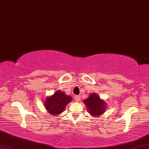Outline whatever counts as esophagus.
<instances>
[{
  "label": "esophagus",
  "instance_id": "esophagus-1",
  "mask_svg": "<svg viewBox=\"0 0 149 149\" xmlns=\"http://www.w3.org/2000/svg\"><path fill=\"white\" fill-rule=\"evenodd\" d=\"M74 100L76 102H79V101L80 100V96H79V95H75L74 96Z\"/></svg>",
  "mask_w": 149,
  "mask_h": 149
}]
</instances>
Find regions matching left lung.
<instances>
[{
    "mask_svg": "<svg viewBox=\"0 0 149 149\" xmlns=\"http://www.w3.org/2000/svg\"><path fill=\"white\" fill-rule=\"evenodd\" d=\"M84 102L88 108V112L95 117L100 116L106 110L105 102L95 93L89 95V97L84 100Z\"/></svg>",
    "mask_w": 149,
    "mask_h": 149,
    "instance_id": "1",
    "label": "left lung"
}]
</instances>
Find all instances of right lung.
I'll return each mask as SVG.
<instances>
[{
  "instance_id": "1",
  "label": "right lung",
  "mask_w": 149,
  "mask_h": 149,
  "mask_svg": "<svg viewBox=\"0 0 149 149\" xmlns=\"http://www.w3.org/2000/svg\"><path fill=\"white\" fill-rule=\"evenodd\" d=\"M72 99L71 96H68L63 91L58 90L52 96L47 98L44 105L50 114L56 116L62 113L67 104L71 102Z\"/></svg>"
}]
</instances>
